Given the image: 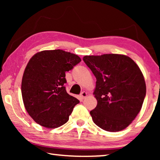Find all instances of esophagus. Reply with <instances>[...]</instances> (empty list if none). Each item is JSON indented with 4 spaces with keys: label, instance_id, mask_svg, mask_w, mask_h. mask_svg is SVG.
I'll return each mask as SVG.
<instances>
[{
    "label": "esophagus",
    "instance_id": "esophagus-1",
    "mask_svg": "<svg viewBox=\"0 0 160 160\" xmlns=\"http://www.w3.org/2000/svg\"><path fill=\"white\" fill-rule=\"evenodd\" d=\"M87 95H88V93H87L86 92H85V91H83V92H82L80 93V97L82 99L85 98V97H87Z\"/></svg>",
    "mask_w": 160,
    "mask_h": 160
}]
</instances>
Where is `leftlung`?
<instances>
[{"instance_id":"8db88e82","label":"left lung","mask_w":160,"mask_h":160,"mask_svg":"<svg viewBox=\"0 0 160 160\" xmlns=\"http://www.w3.org/2000/svg\"><path fill=\"white\" fill-rule=\"evenodd\" d=\"M83 61L97 79V105L90 112L94 123L109 132L126 128L140 112L146 95L141 70L131 58L120 54L85 56Z\"/></svg>"}]
</instances>
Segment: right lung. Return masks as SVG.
I'll use <instances>...</instances> for the list:
<instances>
[{"label": "right lung", "mask_w": 160, "mask_h": 160, "mask_svg": "<svg viewBox=\"0 0 160 160\" xmlns=\"http://www.w3.org/2000/svg\"><path fill=\"white\" fill-rule=\"evenodd\" d=\"M80 61L78 56L60 49L41 51L29 60L21 91L27 112L35 122L54 128L68 121L80 101L67 93L66 72Z\"/></svg>", "instance_id": "obj_1"}]
</instances>
